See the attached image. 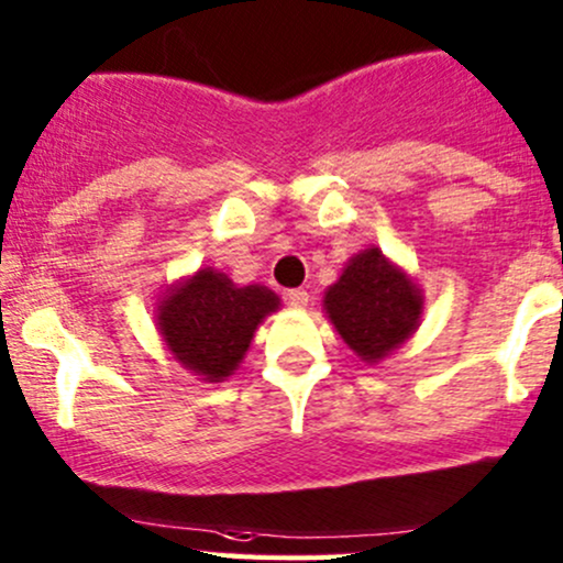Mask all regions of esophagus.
<instances>
[{"instance_id": "esophagus-1", "label": "esophagus", "mask_w": 563, "mask_h": 563, "mask_svg": "<svg viewBox=\"0 0 563 563\" xmlns=\"http://www.w3.org/2000/svg\"><path fill=\"white\" fill-rule=\"evenodd\" d=\"M308 300H310V295L306 292V289H289L287 292V302L292 308H306Z\"/></svg>"}]
</instances>
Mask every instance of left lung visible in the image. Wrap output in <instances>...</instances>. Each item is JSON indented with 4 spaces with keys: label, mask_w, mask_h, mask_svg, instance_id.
Returning <instances> with one entry per match:
<instances>
[{
    "label": "left lung",
    "mask_w": 563,
    "mask_h": 563,
    "mask_svg": "<svg viewBox=\"0 0 563 563\" xmlns=\"http://www.w3.org/2000/svg\"><path fill=\"white\" fill-rule=\"evenodd\" d=\"M421 297L406 271L368 247L350 257L342 276L323 292V310L347 347L366 363H379L419 329Z\"/></svg>",
    "instance_id": "8db88e82"
}]
</instances>
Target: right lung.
Returning <instances> with one entry per match:
<instances>
[{
    "label": "right lung",
    "instance_id": "obj_1",
    "mask_svg": "<svg viewBox=\"0 0 563 563\" xmlns=\"http://www.w3.org/2000/svg\"><path fill=\"white\" fill-rule=\"evenodd\" d=\"M276 308L279 295L268 287H236L227 274L200 268L165 289L157 329L184 368L205 382H223L242 363L261 321Z\"/></svg>",
    "mask_w": 563,
    "mask_h": 563
}]
</instances>
